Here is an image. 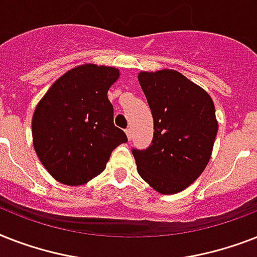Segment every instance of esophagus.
I'll use <instances>...</instances> for the list:
<instances>
[{"label": "esophagus", "instance_id": "1", "mask_svg": "<svg viewBox=\"0 0 257 257\" xmlns=\"http://www.w3.org/2000/svg\"><path fill=\"white\" fill-rule=\"evenodd\" d=\"M126 135H127V138H128V141H131V137H133V130H131V128H127Z\"/></svg>", "mask_w": 257, "mask_h": 257}]
</instances>
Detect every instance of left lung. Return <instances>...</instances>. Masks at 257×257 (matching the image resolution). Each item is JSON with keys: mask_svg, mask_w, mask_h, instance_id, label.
Here are the masks:
<instances>
[{"mask_svg": "<svg viewBox=\"0 0 257 257\" xmlns=\"http://www.w3.org/2000/svg\"><path fill=\"white\" fill-rule=\"evenodd\" d=\"M138 81L154 118L153 143L133 150L137 170L163 195L186 190L212 155L217 119L211 95L179 71H141Z\"/></svg>", "mask_w": 257, "mask_h": 257, "instance_id": "1", "label": "left lung"}]
</instances>
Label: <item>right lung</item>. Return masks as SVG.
Masks as SVG:
<instances>
[{"mask_svg":"<svg viewBox=\"0 0 257 257\" xmlns=\"http://www.w3.org/2000/svg\"><path fill=\"white\" fill-rule=\"evenodd\" d=\"M119 75L116 67L85 63L59 77L37 103L33 146L59 183L86 184L106 168L112 150L127 142L114 126L107 98Z\"/></svg>","mask_w":257,"mask_h":257,"instance_id":"1","label":"right lung"}]
</instances>
